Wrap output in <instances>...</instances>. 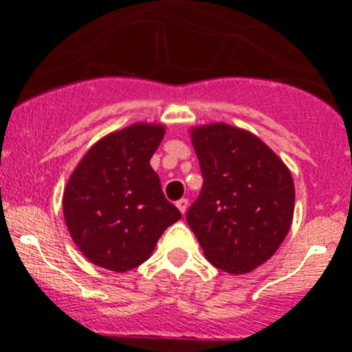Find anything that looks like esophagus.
I'll return each instance as SVG.
<instances>
[{"mask_svg":"<svg viewBox=\"0 0 352 352\" xmlns=\"http://www.w3.org/2000/svg\"><path fill=\"white\" fill-rule=\"evenodd\" d=\"M177 208H179L180 212L185 215V212H187V208H188V200L187 199H180L179 201H177Z\"/></svg>","mask_w":352,"mask_h":352,"instance_id":"34e87169","label":"esophagus"}]
</instances>
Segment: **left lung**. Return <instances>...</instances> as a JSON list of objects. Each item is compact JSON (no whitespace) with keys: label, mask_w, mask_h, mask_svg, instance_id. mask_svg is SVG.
Here are the masks:
<instances>
[{"label":"left lung","mask_w":352,"mask_h":352,"mask_svg":"<svg viewBox=\"0 0 352 352\" xmlns=\"http://www.w3.org/2000/svg\"><path fill=\"white\" fill-rule=\"evenodd\" d=\"M201 185L187 221L218 270L243 274L263 265L292 227L293 177L256 135L227 124L192 129Z\"/></svg>","instance_id":"obj_1"}]
</instances>
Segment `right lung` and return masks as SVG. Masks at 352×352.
<instances>
[{"mask_svg":"<svg viewBox=\"0 0 352 352\" xmlns=\"http://www.w3.org/2000/svg\"><path fill=\"white\" fill-rule=\"evenodd\" d=\"M160 124H134L92 145L63 197L64 220L84 256L100 268L129 272L148 260L182 213L165 199L151 159Z\"/></svg>","mask_w":352,"mask_h":352,"instance_id":"obj_1","label":"right lung"}]
</instances>
